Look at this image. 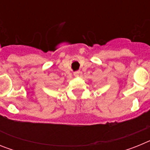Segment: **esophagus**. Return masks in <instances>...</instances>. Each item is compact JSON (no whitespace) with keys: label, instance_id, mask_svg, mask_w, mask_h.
I'll return each mask as SVG.
<instances>
[{"label":"esophagus","instance_id":"34e87169","mask_svg":"<svg viewBox=\"0 0 150 150\" xmlns=\"http://www.w3.org/2000/svg\"><path fill=\"white\" fill-rule=\"evenodd\" d=\"M80 71H75V72L74 73V76H76V77H77V76H79V74H80Z\"/></svg>","mask_w":150,"mask_h":150}]
</instances>
